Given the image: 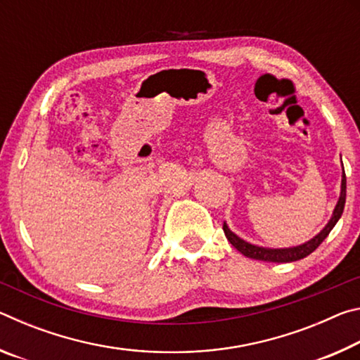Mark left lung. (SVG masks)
<instances>
[{
	"label": "left lung",
	"instance_id": "8db88e82",
	"mask_svg": "<svg viewBox=\"0 0 360 360\" xmlns=\"http://www.w3.org/2000/svg\"><path fill=\"white\" fill-rule=\"evenodd\" d=\"M345 202H346V174H345L343 163H341V187H340L338 202L335 205L332 217L328 219L326 227L322 229L318 235L313 236L311 240L292 248H264V246L252 245V243L240 238L238 235L233 233V231L229 229L227 222H224V233L227 236V240L231 243V246L238 249L243 255H246L249 259L262 260V262H276V264H288V262H295L307 257V255L311 254L314 249L327 238V235L330 233L332 229L340 221L341 214H343Z\"/></svg>",
	"mask_w": 360,
	"mask_h": 360
}]
</instances>
